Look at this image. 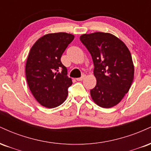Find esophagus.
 <instances>
[{"mask_svg":"<svg viewBox=\"0 0 151 151\" xmlns=\"http://www.w3.org/2000/svg\"><path fill=\"white\" fill-rule=\"evenodd\" d=\"M85 78H86V75H83L81 78H76V80H77L78 81H83Z\"/></svg>","mask_w":151,"mask_h":151,"instance_id":"obj_1","label":"esophagus"}]
</instances>
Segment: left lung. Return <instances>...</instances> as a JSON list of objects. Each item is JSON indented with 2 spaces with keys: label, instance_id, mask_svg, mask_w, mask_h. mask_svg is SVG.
Instances as JSON below:
<instances>
[{
  "label": "left lung",
  "instance_id": "left-lung-1",
  "mask_svg": "<svg viewBox=\"0 0 151 151\" xmlns=\"http://www.w3.org/2000/svg\"><path fill=\"white\" fill-rule=\"evenodd\" d=\"M93 58L96 86L90 90L94 102L110 108L121 102L129 92L134 76V66L126 44L110 33L94 32L80 37Z\"/></svg>",
  "mask_w": 151,
  "mask_h": 151
}]
</instances>
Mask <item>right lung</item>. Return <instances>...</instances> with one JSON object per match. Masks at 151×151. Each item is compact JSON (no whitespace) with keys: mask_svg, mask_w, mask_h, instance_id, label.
Wrapping results in <instances>:
<instances>
[{"mask_svg":"<svg viewBox=\"0 0 151 151\" xmlns=\"http://www.w3.org/2000/svg\"><path fill=\"white\" fill-rule=\"evenodd\" d=\"M73 39L74 35L65 32L47 34L30 49L25 66L27 81L33 96L44 107H56L66 100L72 80L61 58Z\"/></svg>","mask_w":151,"mask_h":151,"instance_id":"1","label":"right lung"}]
</instances>
